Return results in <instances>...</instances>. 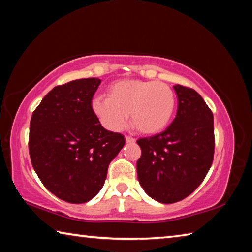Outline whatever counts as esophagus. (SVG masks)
Masks as SVG:
<instances>
[{"label":"esophagus","instance_id":"1","mask_svg":"<svg viewBox=\"0 0 252 252\" xmlns=\"http://www.w3.org/2000/svg\"><path fill=\"white\" fill-rule=\"evenodd\" d=\"M126 142L129 144H133L135 143V139L132 138V136H126Z\"/></svg>","mask_w":252,"mask_h":252}]
</instances>
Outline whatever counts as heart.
Listing matches in <instances>:
<instances>
[{
  "label": "heart",
  "mask_w": 252,
  "mask_h": 252,
  "mask_svg": "<svg viewBox=\"0 0 252 252\" xmlns=\"http://www.w3.org/2000/svg\"><path fill=\"white\" fill-rule=\"evenodd\" d=\"M106 96L93 100L92 109L112 131L123 129L130 114L132 126L140 133H159L171 122L176 110V94L161 81L118 80L106 89Z\"/></svg>",
  "instance_id": "b5f03b06"
}]
</instances>
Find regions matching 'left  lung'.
Returning <instances> with one entry per match:
<instances>
[{"label":"left lung","mask_w":252,"mask_h":252,"mask_svg":"<svg viewBox=\"0 0 252 252\" xmlns=\"http://www.w3.org/2000/svg\"><path fill=\"white\" fill-rule=\"evenodd\" d=\"M177 116L167 130L139 139L136 162L143 190L161 203H174L201 185L215 153L213 114L193 89L177 84Z\"/></svg>","instance_id":"left-lung-1"}]
</instances>
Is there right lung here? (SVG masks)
I'll use <instances>...</instances> for the list:
<instances>
[{"label": "right lung", "mask_w": 252, "mask_h": 252, "mask_svg": "<svg viewBox=\"0 0 252 252\" xmlns=\"http://www.w3.org/2000/svg\"><path fill=\"white\" fill-rule=\"evenodd\" d=\"M101 83L88 78L58 85L34 110L29 152L33 169L50 192L70 203H84L99 193L110 162L126 143L105 130L93 112Z\"/></svg>", "instance_id": "right-lung-1"}]
</instances>
